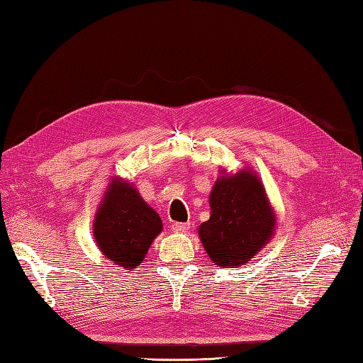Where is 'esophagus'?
I'll return each instance as SVG.
<instances>
[{
	"mask_svg": "<svg viewBox=\"0 0 363 363\" xmlns=\"http://www.w3.org/2000/svg\"><path fill=\"white\" fill-rule=\"evenodd\" d=\"M189 229H190V223H173V225H172V230L176 234L187 233Z\"/></svg>",
	"mask_w": 363,
	"mask_h": 363,
	"instance_id": "1",
	"label": "esophagus"
}]
</instances>
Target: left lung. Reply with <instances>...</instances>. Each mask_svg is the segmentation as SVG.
I'll return each mask as SVG.
<instances>
[{
	"instance_id": "1",
	"label": "left lung",
	"mask_w": 363,
	"mask_h": 363,
	"mask_svg": "<svg viewBox=\"0 0 363 363\" xmlns=\"http://www.w3.org/2000/svg\"><path fill=\"white\" fill-rule=\"evenodd\" d=\"M209 204L211 218L201 223L198 234L215 265H245L272 240L276 215L264 184L248 167L235 174H221Z\"/></svg>"
}]
</instances>
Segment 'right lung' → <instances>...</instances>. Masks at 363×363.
Masks as SVG:
<instances>
[{
  "instance_id": "right-lung-1",
  "label": "right lung",
  "mask_w": 363,
  "mask_h": 363,
  "mask_svg": "<svg viewBox=\"0 0 363 363\" xmlns=\"http://www.w3.org/2000/svg\"><path fill=\"white\" fill-rule=\"evenodd\" d=\"M160 230L157 212L143 201L133 184L113 177L94 221L95 242L104 257L113 265L134 269Z\"/></svg>"
}]
</instances>
